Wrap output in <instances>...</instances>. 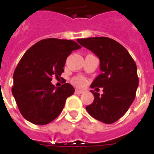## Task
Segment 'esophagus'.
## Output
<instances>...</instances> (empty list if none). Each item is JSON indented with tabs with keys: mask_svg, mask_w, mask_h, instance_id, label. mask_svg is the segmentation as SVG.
<instances>
[{
	"mask_svg": "<svg viewBox=\"0 0 154 154\" xmlns=\"http://www.w3.org/2000/svg\"><path fill=\"white\" fill-rule=\"evenodd\" d=\"M75 93L82 94V93H83V91H82V90H78V89H76V90H75Z\"/></svg>",
	"mask_w": 154,
	"mask_h": 154,
	"instance_id": "esophagus-1",
	"label": "esophagus"
}]
</instances>
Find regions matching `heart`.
Here are the masks:
<instances>
[{"label": "heart", "instance_id": "heart-1", "mask_svg": "<svg viewBox=\"0 0 154 154\" xmlns=\"http://www.w3.org/2000/svg\"><path fill=\"white\" fill-rule=\"evenodd\" d=\"M72 82L77 87H83L87 82V81H86V78L82 76H77L72 79Z\"/></svg>", "mask_w": 154, "mask_h": 154}]
</instances>
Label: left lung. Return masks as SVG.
I'll use <instances>...</instances> for the list:
<instances>
[{
  "label": "left lung",
  "mask_w": 154,
  "mask_h": 154,
  "mask_svg": "<svg viewBox=\"0 0 154 154\" xmlns=\"http://www.w3.org/2000/svg\"><path fill=\"white\" fill-rule=\"evenodd\" d=\"M77 42L100 58L101 73L91 87H103V94L91 91L94 100L86 109L97 120L112 124L127 112L135 98L139 86L135 62L125 48L112 38L93 37Z\"/></svg>",
  "instance_id": "1"
}]
</instances>
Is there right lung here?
Instances as JSON below:
<instances>
[{
	"mask_svg": "<svg viewBox=\"0 0 154 154\" xmlns=\"http://www.w3.org/2000/svg\"><path fill=\"white\" fill-rule=\"evenodd\" d=\"M73 40L45 38L25 52L13 75L12 94L25 119L47 125L59 116L68 97L74 93L69 83L55 87L52 77L59 78L68 55L81 48Z\"/></svg>",
	"mask_w": 154,
	"mask_h": 154,
	"instance_id": "right-lung-1",
	"label": "right lung"
}]
</instances>
